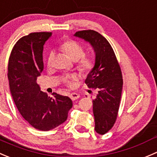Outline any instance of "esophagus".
<instances>
[{"mask_svg":"<svg viewBox=\"0 0 157 157\" xmlns=\"http://www.w3.org/2000/svg\"><path fill=\"white\" fill-rule=\"evenodd\" d=\"M69 97H70V98L72 99V101H75L76 100V99H78V98L80 97V95H79L78 94H77V93H72V94H70Z\"/></svg>","mask_w":157,"mask_h":157,"instance_id":"esophagus-1","label":"esophagus"}]
</instances>
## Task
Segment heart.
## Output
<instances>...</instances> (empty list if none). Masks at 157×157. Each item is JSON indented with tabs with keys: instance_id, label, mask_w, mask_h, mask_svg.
I'll return each mask as SVG.
<instances>
[{
	"instance_id": "1",
	"label": "heart",
	"mask_w": 157,
	"mask_h": 157,
	"mask_svg": "<svg viewBox=\"0 0 157 157\" xmlns=\"http://www.w3.org/2000/svg\"><path fill=\"white\" fill-rule=\"evenodd\" d=\"M60 49L66 54L72 61H77V68L82 72H89L94 66V62L89 56H85V49L83 46L76 41L68 40L64 42L60 46ZM54 53L49 52L47 59L48 66H50L53 59ZM77 80V76L75 75H67L63 78V82L68 86L73 87L74 82Z\"/></svg>"
}]
</instances>
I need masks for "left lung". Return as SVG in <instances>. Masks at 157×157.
I'll return each mask as SVG.
<instances>
[{"label": "left lung", "instance_id": "obj_1", "mask_svg": "<svg viewBox=\"0 0 157 157\" xmlns=\"http://www.w3.org/2000/svg\"><path fill=\"white\" fill-rule=\"evenodd\" d=\"M74 36L88 42L95 52L94 66L85 84L98 91L93 100L94 130L103 135L112 128L117 117L123 87L121 70L111 44L103 36L91 29L78 31Z\"/></svg>", "mask_w": 157, "mask_h": 157}]
</instances>
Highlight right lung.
<instances>
[{
	"mask_svg": "<svg viewBox=\"0 0 157 157\" xmlns=\"http://www.w3.org/2000/svg\"><path fill=\"white\" fill-rule=\"evenodd\" d=\"M52 33H31L13 46L8 63L12 98L22 117L34 128L47 131L64 123L72 101L67 96H48L36 83L43 70V45Z\"/></svg>",
	"mask_w": 157,
	"mask_h": 157,
	"instance_id": "add662e5",
	"label": "right lung"
}]
</instances>
